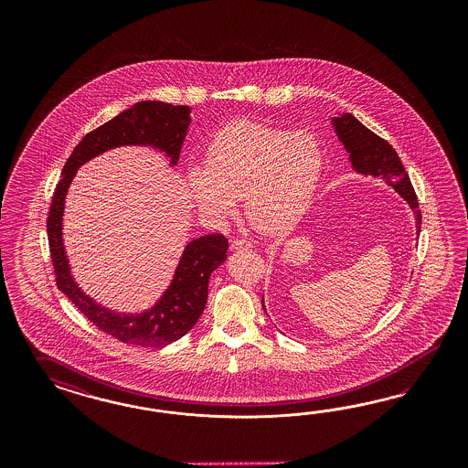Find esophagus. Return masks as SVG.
Segmentation results:
<instances>
[{"mask_svg":"<svg viewBox=\"0 0 468 468\" xmlns=\"http://www.w3.org/2000/svg\"><path fill=\"white\" fill-rule=\"evenodd\" d=\"M254 247V243L247 239H237V240L231 241V249L233 250H241V249H250Z\"/></svg>","mask_w":468,"mask_h":468,"instance_id":"1","label":"esophagus"}]
</instances>
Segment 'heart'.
<instances>
[{
  "mask_svg": "<svg viewBox=\"0 0 468 468\" xmlns=\"http://www.w3.org/2000/svg\"><path fill=\"white\" fill-rule=\"evenodd\" d=\"M326 156L311 132L259 122H235L207 147L206 165L186 168V184L198 207L214 218L245 214L261 233H282L307 211L321 182Z\"/></svg>",
  "mask_w": 468,
  "mask_h": 468,
  "instance_id": "b5f03b06",
  "label": "heart"
}]
</instances>
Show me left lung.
Segmentation results:
<instances>
[{
  "instance_id": "8db88e82",
  "label": "left lung",
  "mask_w": 468,
  "mask_h": 468,
  "mask_svg": "<svg viewBox=\"0 0 468 468\" xmlns=\"http://www.w3.org/2000/svg\"><path fill=\"white\" fill-rule=\"evenodd\" d=\"M333 125L340 141L345 144V149L350 153V161L355 170L362 175L383 176L384 180L410 204L417 219V233H419L422 225L419 198L411 186L409 173L403 168L393 145L384 141L383 137L376 135L366 125H362L354 114L345 113L340 118H333ZM262 309H264V298H262Z\"/></svg>"
}]
</instances>
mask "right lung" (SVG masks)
I'll return each instance as SVG.
<instances>
[{
  "instance_id": "1",
  "label": "right lung",
  "mask_w": 468,
  "mask_h": 468,
  "mask_svg": "<svg viewBox=\"0 0 468 468\" xmlns=\"http://www.w3.org/2000/svg\"><path fill=\"white\" fill-rule=\"evenodd\" d=\"M188 114V106H173L161 101H141L104 125L89 132L65 163L63 176L58 182L51 200L48 241L58 290L70 298L71 303H75V307L94 326L128 345L163 348L173 341L180 340L194 327L207 302L209 276L227 261L228 239L221 233H214L190 241L185 247L173 283L156 305L145 314L122 315L98 305L92 298L80 292L71 278L61 241L65 196L80 165L118 145L149 144L165 151L166 156L171 157V165H176L190 123Z\"/></svg>"
}]
</instances>
